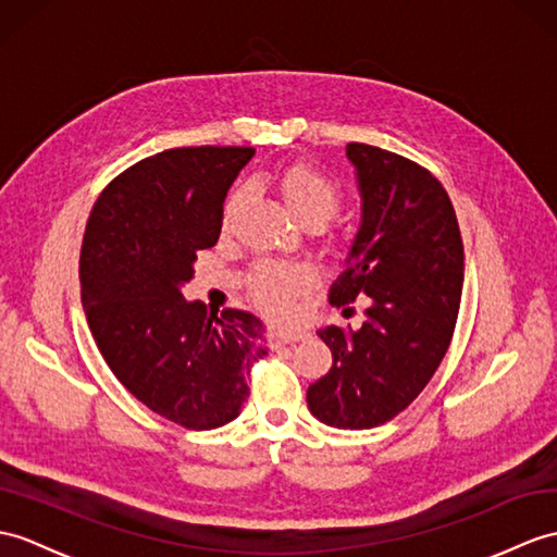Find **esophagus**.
Segmentation results:
<instances>
[{"label":"esophagus","instance_id":"obj_1","mask_svg":"<svg viewBox=\"0 0 557 557\" xmlns=\"http://www.w3.org/2000/svg\"><path fill=\"white\" fill-rule=\"evenodd\" d=\"M308 337V332L304 330H273L268 334L270 346H284V344H294V342H304Z\"/></svg>","mask_w":557,"mask_h":557}]
</instances>
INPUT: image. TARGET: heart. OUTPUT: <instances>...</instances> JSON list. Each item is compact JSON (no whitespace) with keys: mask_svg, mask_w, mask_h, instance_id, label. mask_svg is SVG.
<instances>
[{"mask_svg":"<svg viewBox=\"0 0 557 557\" xmlns=\"http://www.w3.org/2000/svg\"><path fill=\"white\" fill-rule=\"evenodd\" d=\"M277 187L282 199L289 209L301 218L308 227H320L339 211L344 191L339 180L325 168L310 161H294L284 168L277 177ZM244 203V189H232L223 206V227L227 230L232 220L239 213ZM310 275L304 265L280 263V261H261L249 270L247 287L258 306L268 313L284 315L292 304L308 289Z\"/></svg>","mask_w":557,"mask_h":557,"instance_id":"b5f03b06","label":"heart"}]
</instances>
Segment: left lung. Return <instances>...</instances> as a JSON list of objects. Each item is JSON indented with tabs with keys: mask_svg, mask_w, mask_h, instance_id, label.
<instances>
[{
	"mask_svg": "<svg viewBox=\"0 0 557 557\" xmlns=\"http://www.w3.org/2000/svg\"><path fill=\"white\" fill-rule=\"evenodd\" d=\"M358 168L363 223L330 304L363 325H330L320 339L332 368L308 386L313 416L339 430H370L396 418L432 380L454 339L462 294V239L444 185L400 153L348 141Z\"/></svg>",
	"mask_w": 557,
	"mask_h": 557,
	"instance_id": "1",
	"label": "left lung"
}]
</instances>
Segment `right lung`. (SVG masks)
Returning <instances> with one entry per match:
<instances>
[{
  "label": "right lung",
  "mask_w": 557,
  "mask_h": 557,
  "mask_svg": "<svg viewBox=\"0 0 557 557\" xmlns=\"http://www.w3.org/2000/svg\"><path fill=\"white\" fill-rule=\"evenodd\" d=\"M251 147H177L125 168L103 187L81 249L87 325L119 382L185 430L235 420L247 372L265 351L247 310L185 301L197 253L223 227L225 194Z\"/></svg>",
  "instance_id": "1"
}]
</instances>
